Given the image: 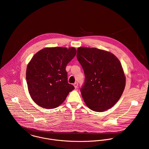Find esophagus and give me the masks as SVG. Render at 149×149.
I'll return each instance as SVG.
<instances>
[{
    "label": "esophagus",
    "instance_id": "1",
    "mask_svg": "<svg viewBox=\"0 0 149 149\" xmlns=\"http://www.w3.org/2000/svg\"><path fill=\"white\" fill-rule=\"evenodd\" d=\"M74 86L75 88H77L78 87V83H77V82H75V83L74 84Z\"/></svg>",
    "mask_w": 149,
    "mask_h": 149
}]
</instances>
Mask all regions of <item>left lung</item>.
<instances>
[{
    "instance_id": "left-lung-1",
    "label": "left lung",
    "mask_w": 149,
    "mask_h": 149,
    "mask_svg": "<svg viewBox=\"0 0 149 149\" xmlns=\"http://www.w3.org/2000/svg\"><path fill=\"white\" fill-rule=\"evenodd\" d=\"M77 57L85 74L80 91L87 107L96 112L111 108L121 97L126 84L119 60L113 54L96 48L79 47Z\"/></svg>"
}]
</instances>
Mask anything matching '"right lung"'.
<instances>
[{
  "label": "right lung",
  "instance_id": "right-lung-1",
  "mask_svg": "<svg viewBox=\"0 0 149 149\" xmlns=\"http://www.w3.org/2000/svg\"><path fill=\"white\" fill-rule=\"evenodd\" d=\"M73 47L45 48L29 63L26 81L32 100L45 109L60 106L74 86L68 82L66 67L75 56Z\"/></svg>",
  "mask_w": 149,
  "mask_h": 149
}]
</instances>
